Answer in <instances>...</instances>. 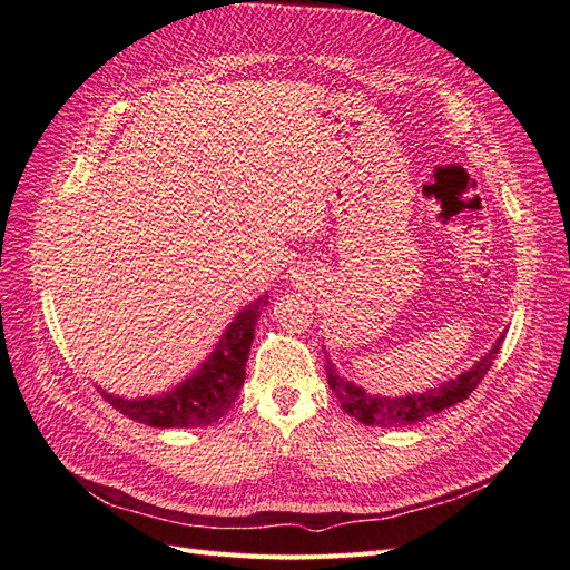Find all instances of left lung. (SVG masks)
Wrapping results in <instances>:
<instances>
[{
	"mask_svg": "<svg viewBox=\"0 0 570 570\" xmlns=\"http://www.w3.org/2000/svg\"><path fill=\"white\" fill-rule=\"evenodd\" d=\"M502 342H504V335H499L490 354L482 356L471 371L461 373L459 377H454V381L442 383L440 387H433L428 392L396 396V400H390V396L368 394L361 387L347 383L344 377L337 375L335 366L327 361V356H325V375H327V385H331V390L337 396V402L342 404L344 411L350 413V416H354L364 425L402 428V425H413L419 421H425L444 409L469 400V394L480 385L482 377H485L488 371L492 368L499 350H502Z\"/></svg>",
	"mask_w": 570,
	"mask_h": 570,
	"instance_id": "8db88e82",
	"label": "left lung"
}]
</instances>
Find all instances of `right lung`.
Masks as SVG:
<instances>
[{
    "instance_id": "add662e5",
    "label": "right lung",
    "mask_w": 570,
    "mask_h": 570,
    "mask_svg": "<svg viewBox=\"0 0 570 570\" xmlns=\"http://www.w3.org/2000/svg\"><path fill=\"white\" fill-rule=\"evenodd\" d=\"M266 304L268 297L264 295L243 308L223 333L214 354L176 390L149 396V400H124L109 392H101V396L130 421L151 428H202L216 423L220 416H226L245 383L254 325Z\"/></svg>"
}]
</instances>
